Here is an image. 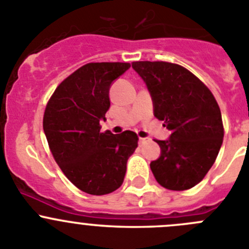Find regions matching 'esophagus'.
Wrapping results in <instances>:
<instances>
[{
  "mask_svg": "<svg viewBox=\"0 0 249 249\" xmlns=\"http://www.w3.org/2000/svg\"><path fill=\"white\" fill-rule=\"evenodd\" d=\"M149 141H150V138H142V137H141V138H140V143H141V144H143V143L149 142Z\"/></svg>",
  "mask_w": 249,
  "mask_h": 249,
  "instance_id": "34e87169",
  "label": "esophagus"
}]
</instances>
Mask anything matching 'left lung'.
I'll return each instance as SVG.
<instances>
[{
  "mask_svg": "<svg viewBox=\"0 0 249 249\" xmlns=\"http://www.w3.org/2000/svg\"><path fill=\"white\" fill-rule=\"evenodd\" d=\"M152 95L154 116L172 132L158 141L160 157L150 169L163 188L188 190L199 184L222 145V117L210 89L186 68L168 61H133Z\"/></svg>",
  "mask_w": 249,
  "mask_h": 249,
  "instance_id": "8db88e82",
  "label": "left lung"
}]
</instances>
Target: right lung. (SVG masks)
Returning a JSON list of instances; mask_svg holds the SVG:
<instances>
[{"label": "right lung", "mask_w": 249, "mask_h": 249, "mask_svg": "<svg viewBox=\"0 0 249 249\" xmlns=\"http://www.w3.org/2000/svg\"><path fill=\"white\" fill-rule=\"evenodd\" d=\"M129 63H89L63 80L50 96L43 129L56 164L70 181L90 195H106L122 185L127 160L138 145L132 131L101 132L109 108L111 83Z\"/></svg>", "instance_id": "add662e5"}]
</instances>
